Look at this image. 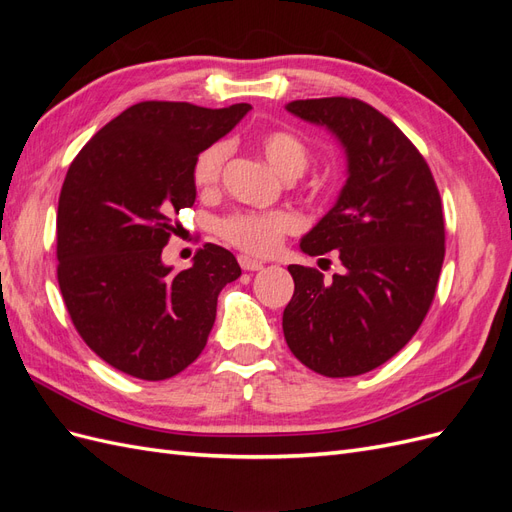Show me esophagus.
I'll return each mask as SVG.
<instances>
[{
    "mask_svg": "<svg viewBox=\"0 0 512 512\" xmlns=\"http://www.w3.org/2000/svg\"><path fill=\"white\" fill-rule=\"evenodd\" d=\"M239 265H241L243 271H260L262 269V262L260 260H256L252 256H245V254L239 256Z\"/></svg>",
    "mask_w": 512,
    "mask_h": 512,
    "instance_id": "34e87169",
    "label": "esophagus"
}]
</instances>
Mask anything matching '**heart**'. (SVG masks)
<instances>
[{"instance_id": "heart-1", "label": "heart", "mask_w": 512, "mask_h": 512, "mask_svg": "<svg viewBox=\"0 0 512 512\" xmlns=\"http://www.w3.org/2000/svg\"><path fill=\"white\" fill-rule=\"evenodd\" d=\"M258 149L271 164L277 175L284 179H297L309 164V147L299 136L286 130H269L258 138ZM230 147L226 143H213L194 162L192 179L200 190H213L220 183ZM297 226L288 211H237L215 224L218 235L243 252L267 256L280 247L284 235Z\"/></svg>"}]
</instances>
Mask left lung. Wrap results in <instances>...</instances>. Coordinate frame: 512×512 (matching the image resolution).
<instances>
[{
    "instance_id": "1",
    "label": "left lung",
    "mask_w": 512,
    "mask_h": 512,
    "mask_svg": "<svg viewBox=\"0 0 512 512\" xmlns=\"http://www.w3.org/2000/svg\"><path fill=\"white\" fill-rule=\"evenodd\" d=\"M288 111L329 128L346 149L335 207L301 239L309 256L344 265L331 282L290 265L294 294L282 327L290 352L327 378L361 376L404 348L436 297L444 215L431 170L410 138L356 98L294 100Z\"/></svg>"
}]
</instances>
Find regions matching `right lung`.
Instances as JSON below:
<instances>
[{
  "label": "right lung",
  "instance_id": "obj_1",
  "mask_svg": "<svg viewBox=\"0 0 512 512\" xmlns=\"http://www.w3.org/2000/svg\"><path fill=\"white\" fill-rule=\"evenodd\" d=\"M250 104L138 102L91 136L68 168L57 207V282L74 329L102 361L141 380L177 376L207 346L237 258L205 243L173 273L162 250L196 200L200 151Z\"/></svg>",
  "mask_w": 512,
  "mask_h": 512
}]
</instances>
